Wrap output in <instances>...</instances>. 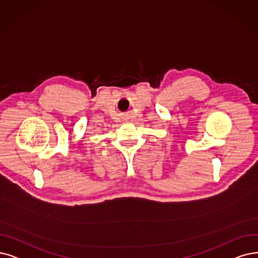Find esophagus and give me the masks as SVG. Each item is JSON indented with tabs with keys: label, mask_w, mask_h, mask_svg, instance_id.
Masks as SVG:
<instances>
[{
	"label": "esophagus",
	"mask_w": 258,
	"mask_h": 258,
	"mask_svg": "<svg viewBox=\"0 0 258 258\" xmlns=\"http://www.w3.org/2000/svg\"><path fill=\"white\" fill-rule=\"evenodd\" d=\"M123 119H128V118H127V116H125V118H123Z\"/></svg>",
	"instance_id": "1"
}]
</instances>
